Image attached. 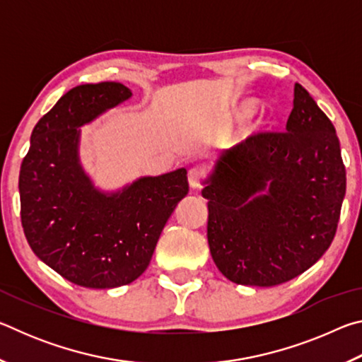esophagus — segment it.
I'll use <instances>...</instances> for the list:
<instances>
[{
	"instance_id": "1",
	"label": "esophagus",
	"mask_w": 362,
	"mask_h": 362,
	"mask_svg": "<svg viewBox=\"0 0 362 362\" xmlns=\"http://www.w3.org/2000/svg\"><path fill=\"white\" fill-rule=\"evenodd\" d=\"M203 179H204V173L199 168H192L188 170V182L192 188H199Z\"/></svg>"
}]
</instances>
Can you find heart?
<instances>
[{
  "mask_svg": "<svg viewBox=\"0 0 362 362\" xmlns=\"http://www.w3.org/2000/svg\"><path fill=\"white\" fill-rule=\"evenodd\" d=\"M252 110H254V105L250 102H246V103H243L241 107H238L236 110H235V118L236 119H244V118H247V116L252 113Z\"/></svg>",
  "mask_w": 362,
  "mask_h": 362,
  "instance_id": "b5f03b06",
  "label": "heart"
}]
</instances>
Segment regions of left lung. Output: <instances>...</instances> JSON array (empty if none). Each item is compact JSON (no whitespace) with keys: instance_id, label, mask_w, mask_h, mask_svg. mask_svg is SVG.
I'll return each instance as SVG.
<instances>
[{"instance_id":"8db88e82","label":"left lung","mask_w":362,"mask_h":362,"mask_svg":"<svg viewBox=\"0 0 362 362\" xmlns=\"http://www.w3.org/2000/svg\"><path fill=\"white\" fill-rule=\"evenodd\" d=\"M207 241L225 278L272 287L321 259L346 192L335 127L298 83L286 132H259L226 150L204 182Z\"/></svg>"}]
</instances>
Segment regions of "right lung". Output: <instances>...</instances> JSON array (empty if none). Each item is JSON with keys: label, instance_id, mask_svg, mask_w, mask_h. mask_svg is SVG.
Wrapping results in <instances>:
<instances>
[{"label": "right lung", "instance_id": "obj_1", "mask_svg": "<svg viewBox=\"0 0 362 362\" xmlns=\"http://www.w3.org/2000/svg\"><path fill=\"white\" fill-rule=\"evenodd\" d=\"M121 83L81 84L36 122L19 175L21 218L38 259L70 283L112 289L142 274L175 206L187 169L103 193L79 164V126L129 99Z\"/></svg>", "mask_w": 362, "mask_h": 362}]
</instances>
